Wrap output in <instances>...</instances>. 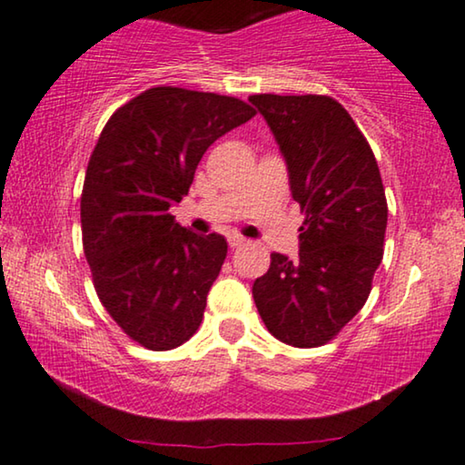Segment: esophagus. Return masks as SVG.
Here are the masks:
<instances>
[{
    "mask_svg": "<svg viewBox=\"0 0 465 465\" xmlns=\"http://www.w3.org/2000/svg\"><path fill=\"white\" fill-rule=\"evenodd\" d=\"M242 244H244V238H240V236L229 238V246H232V249H240Z\"/></svg>",
    "mask_w": 465,
    "mask_h": 465,
    "instance_id": "obj_1",
    "label": "esophagus"
}]
</instances>
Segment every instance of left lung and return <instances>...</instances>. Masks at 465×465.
<instances>
[{
	"instance_id": "left-lung-1",
	"label": "left lung",
	"mask_w": 465,
	"mask_h": 465,
	"mask_svg": "<svg viewBox=\"0 0 465 465\" xmlns=\"http://www.w3.org/2000/svg\"><path fill=\"white\" fill-rule=\"evenodd\" d=\"M290 172L301 203L298 260L270 255L252 301L272 337L293 348L332 341L371 293L384 255V184L371 145L331 96L252 94Z\"/></svg>"
}]
</instances>
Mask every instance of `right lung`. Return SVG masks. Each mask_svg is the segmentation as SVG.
Listing matches in <instances>:
<instances>
[{"label": "right lung", "mask_w": 465, "mask_h": 465, "mask_svg": "<svg viewBox=\"0 0 465 465\" xmlns=\"http://www.w3.org/2000/svg\"><path fill=\"white\" fill-rule=\"evenodd\" d=\"M255 115L249 103L158 85L104 124L81 193V233L94 290L145 350H173L197 332L227 242L197 236L169 214L203 152Z\"/></svg>", "instance_id": "add662e5"}]
</instances>
